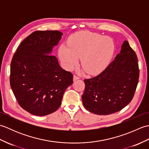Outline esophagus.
I'll return each instance as SVG.
<instances>
[{
    "mask_svg": "<svg viewBox=\"0 0 149 149\" xmlns=\"http://www.w3.org/2000/svg\"><path fill=\"white\" fill-rule=\"evenodd\" d=\"M77 79H79V77H77V76H76V75H74V78H73V80H74V81H76V80H77Z\"/></svg>",
    "mask_w": 149,
    "mask_h": 149,
    "instance_id": "1",
    "label": "esophagus"
}]
</instances>
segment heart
I'll use <instances>...</instances> for the list:
<instances>
[{
    "mask_svg": "<svg viewBox=\"0 0 149 149\" xmlns=\"http://www.w3.org/2000/svg\"><path fill=\"white\" fill-rule=\"evenodd\" d=\"M115 50L112 40L90 32H81L68 42V47L62 45L59 58L63 67L71 70L78 63V58L88 74L97 75L105 69Z\"/></svg>",
    "mask_w": 149,
    "mask_h": 149,
    "instance_id": "1",
    "label": "heart"
}]
</instances>
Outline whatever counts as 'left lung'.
I'll use <instances>...</instances> for the list:
<instances>
[{"label": "left lung", "mask_w": 149, "mask_h": 149, "mask_svg": "<svg viewBox=\"0 0 149 149\" xmlns=\"http://www.w3.org/2000/svg\"><path fill=\"white\" fill-rule=\"evenodd\" d=\"M139 75L137 56L125 40L120 54L102 73L84 80L82 100L84 107L99 115L122 110L134 97Z\"/></svg>", "instance_id": "8db88e82"}]
</instances>
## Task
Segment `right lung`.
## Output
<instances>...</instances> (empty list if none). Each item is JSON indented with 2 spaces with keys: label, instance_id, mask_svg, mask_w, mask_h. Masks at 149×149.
<instances>
[{
  "label": "right lung",
  "instance_id": "1",
  "mask_svg": "<svg viewBox=\"0 0 149 149\" xmlns=\"http://www.w3.org/2000/svg\"><path fill=\"white\" fill-rule=\"evenodd\" d=\"M63 35L58 31H37L22 41L11 63L10 85L18 103L34 115L45 116L61 106L73 75L51 55Z\"/></svg>",
  "mask_w": 149,
  "mask_h": 149
}]
</instances>
